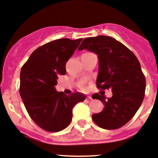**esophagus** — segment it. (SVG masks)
Segmentation results:
<instances>
[{
    "mask_svg": "<svg viewBox=\"0 0 158 158\" xmlns=\"http://www.w3.org/2000/svg\"><path fill=\"white\" fill-rule=\"evenodd\" d=\"M87 99H88V100H91V99H92V98H91V97L90 96V95H88Z\"/></svg>",
    "mask_w": 158,
    "mask_h": 158,
    "instance_id": "obj_1",
    "label": "esophagus"
}]
</instances>
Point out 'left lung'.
Wrapping results in <instances>:
<instances>
[{
  "mask_svg": "<svg viewBox=\"0 0 158 158\" xmlns=\"http://www.w3.org/2000/svg\"><path fill=\"white\" fill-rule=\"evenodd\" d=\"M78 49L98 55L97 87L112 91V97L107 100L98 93L92 95L104 104L102 112L93 114V121L103 129L121 127L134 116L145 97V77L139 61L124 44L108 36L85 38Z\"/></svg>",
  "mask_w": 158,
  "mask_h": 158,
  "instance_id": "obj_1",
  "label": "left lung"
}]
</instances>
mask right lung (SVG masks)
<instances>
[{
    "label": "right lung",
    "instance_id": "obj_1",
    "mask_svg": "<svg viewBox=\"0 0 158 158\" xmlns=\"http://www.w3.org/2000/svg\"><path fill=\"white\" fill-rule=\"evenodd\" d=\"M82 38L55 40L34 50L20 73V96L26 110L36 124L48 132L65 129L72 120V110L85 96L79 92L67 95L57 92L59 75L66 74V63L80 44Z\"/></svg>",
    "mask_w": 158,
    "mask_h": 158
}]
</instances>
